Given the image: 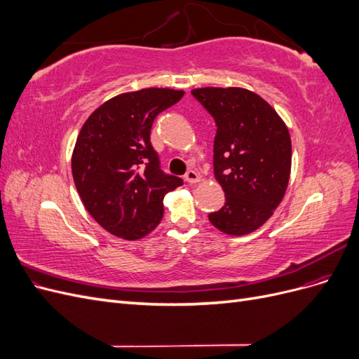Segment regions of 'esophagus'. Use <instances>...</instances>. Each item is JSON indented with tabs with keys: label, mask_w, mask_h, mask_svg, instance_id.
<instances>
[{
	"label": "esophagus",
	"mask_w": 359,
	"mask_h": 359,
	"mask_svg": "<svg viewBox=\"0 0 359 359\" xmlns=\"http://www.w3.org/2000/svg\"><path fill=\"white\" fill-rule=\"evenodd\" d=\"M184 180H186L189 184H196L201 181V175L194 170H187L186 175H184Z\"/></svg>",
	"instance_id": "obj_1"
}]
</instances>
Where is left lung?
<instances>
[{
    "label": "left lung",
    "mask_w": 359,
    "mask_h": 359,
    "mask_svg": "<svg viewBox=\"0 0 359 359\" xmlns=\"http://www.w3.org/2000/svg\"><path fill=\"white\" fill-rule=\"evenodd\" d=\"M214 118V175L226 202L208 215L212 226L241 236L259 229L283 199L292 144L283 119L262 97L245 88L191 90Z\"/></svg>",
    "instance_id": "8db88e82"
}]
</instances>
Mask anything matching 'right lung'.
Returning a JSON list of instances; mask_svg holds the SVG:
<instances>
[{"label": "right lung", "mask_w": 359, "mask_h": 359, "mask_svg": "<svg viewBox=\"0 0 359 359\" xmlns=\"http://www.w3.org/2000/svg\"><path fill=\"white\" fill-rule=\"evenodd\" d=\"M184 91L145 88L107 100L82 126L72 156L76 190L86 211L109 233L128 241L153 232L163 198L182 180L160 169L149 135L154 118Z\"/></svg>", "instance_id": "right-lung-1"}]
</instances>
